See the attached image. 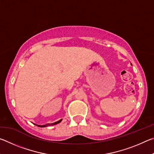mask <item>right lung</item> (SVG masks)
I'll return each instance as SVG.
<instances>
[{
  "instance_id": "obj_1",
  "label": "right lung",
  "mask_w": 154,
  "mask_h": 154,
  "mask_svg": "<svg viewBox=\"0 0 154 154\" xmlns=\"http://www.w3.org/2000/svg\"><path fill=\"white\" fill-rule=\"evenodd\" d=\"M61 121H62V119H60V120H59V121H58V122H55V123H53V124H46V125H36V124H35L36 126H38V127H45V126H48V125H56V124H59L60 122H61Z\"/></svg>"
}]
</instances>
